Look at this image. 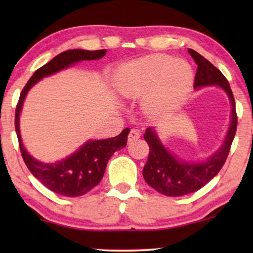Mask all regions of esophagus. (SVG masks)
I'll return each mask as SVG.
<instances>
[{
  "mask_svg": "<svg viewBox=\"0 0 253 253\" xmlns=\"http://www.w3.org/2000/svg\"><path fill=\"white\" fill-rule=\"evenodd\" d=\"M139 137H140L139 131L136 130V129H132L129 132V136H127V140H129V143H131V141L137 140Z\"/></svg>",
  "mask_w": 253,
  "mask_h": 253,
  "instance_id": "obj_1",
  "label": "esophagus"
}]
</instances>
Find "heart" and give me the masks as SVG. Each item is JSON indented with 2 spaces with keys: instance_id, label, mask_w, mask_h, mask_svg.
Segmentation results:
<instances>
[{
  "instance_id": "b5f03b06",
  "label": "heart",
  "mask_w": 253,
  "mask_h": 253,
  "mask_svg": "<svg viewBox=\"0 0 253 253\" xmlns=\"http://www.w3.org/2000/svg\"><path fill=\"white\" fill-rule=\"evenodd\" d=\"M192 78L188 63L164 54H154L121 67L115 86L126 98H138L148 92L145 106L148 112L160 114L182 105L191 87Z\"/></svg>"
}]
</instances>
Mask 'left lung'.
<instances>
[{
  "label": "left lung",
  "mask_w": 253,
  "mask_h": 253,
  "mask_svg": "<svg viewBox=\"0 0 253 253\" xmlns=\"http://www.w3.org/2000/svg\"><path fill=\"white\" fill-rule=\"evenodd\" d=\"M188 51L198 65L193 87L197 88L206 85H217L222 87L227 92L233 106L231 122L222 147L210 160L196 165L176 159L164 147L154 130L148 127L144 138L150 146V154L143 169V176L148 185L162 195L169 197L189 195L203 188L211 179L215 177L227 160L237 129L235 99L227 78L219 69L196 50L188 49Z\"/></svg>",
  "instance_id": "1"
}]
</instances>
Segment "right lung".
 <instances>
[{"mask_svg":"<svg viewBox=\"0 0 253 253\" xmlns=\"http://www.w3.org/2000/svg\"><path fill=\"white\" fill-rule=\"evenodd\" d=\"M106 49L84 50L71 49L58 54L53 60L34 72L24 86L19 95L15 113V127L18 137L19 150L26 167L42 184L51 191L65 197L85 195L98 185L105 174L107 162L116 151L126 145L130 129L126 127L119 136L103 140L87 141L84 146L64 160L55 164H43L31 157L23 146L19 133V113L29 89L42 77L62 70L72 63L84 60H98L105 56Z\"/></svg>","mask_w":253,"mask_h":253,"instance_id":"1","label":"right lung"}]
</instances>
